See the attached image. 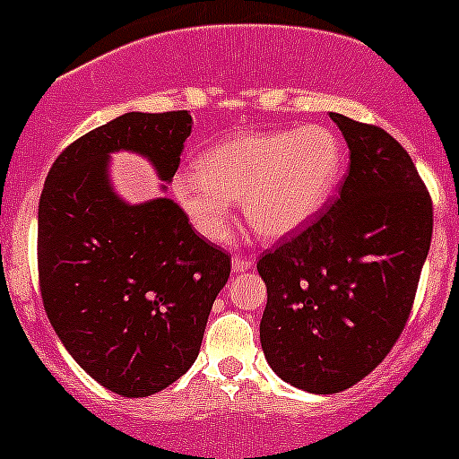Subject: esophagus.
I'll return each mask as SVG.
<instances>
[{
    "label": "esophagus",
    "instance_id": "esophagus-1",
    "mask_svg": "<svg viewBox=\"0 0 459 459\" xmlns=\"http://www.w3.org/2000/svg\"><path fill=\"white\" fill-rule=\"evenodd\" d=\"M253 264H255V262L248 260V257L235 255V257H233V273H242V271L253 269Z\"/></svg>",
    "mask_w": 459,
    "mask_h": 459
}]
</instances>
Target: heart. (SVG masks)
Masks as SVG:
<instances>
[{
	"mask_svg": "<svg viewBox=\"0 0 459 459\" xmlns=\"http://www.w3.org/2000/svg\"><path fill=\"white\" fill-rule=\"evenodd\" d=\"M345 163L336 132L323 126L247 134L215 145L197 168L177 175L175 197L195 229L220 242L233 199L248 224L266 238H287L332 199Z\"/></svg>",
	"mask_w": 459,
	"mask_h": 459,
	"instance_id": "b5f03b06",
	"label": "heart"
}]
</instances>
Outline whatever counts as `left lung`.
<instances>
[{
	"instance_id": "left-lung-1",
	"label": "left lung",
	"mask_w": 459,
	"mask_h": 459,
	"mask_svg": "<svg viewBox=\"0 0 459 459\" xmlns=\"http://www.w3.org/2000/svg\"><path fill=\"white\" fill-rule=\"evenodd\" d=\"M350 148L338 197L257 262L271 370L314 394L359 384L406 327L433 238V202L381 127L329 114Z\"/></svg>"
}]
</instances>
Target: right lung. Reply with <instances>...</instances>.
<instances>
[{"label": "right lung", "mask_w": 459, "mask_h": 459, "mask_svg": "<svg viewBox=\"0 0 459 459\" xmlns=\"http://www.w3.org/2000/svg\"><path fill=\"white\" fill-rule=\"evenodd\" d=\"M190 132L188 111L123 114L71 143L39 197L48 320L75 363L123 397H148L190 370L230 275L229 253L199 238L179 204H127L109 179V157L126 150L170 184Z\"/></svg>", "instance_id": "obj_1"}]
</instances>
